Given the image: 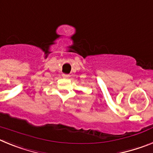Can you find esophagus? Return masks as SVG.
Segmentation results:
<instances>
[{
	"instance_id": "1",
	"label": "esophagus",
	"mask_w": 153,
	"mask_h": 153,
	"mask_svg": "<svg viewBox=\"0 0 153 153\" xmlns=\"http://www.w3.org/2000/svg\"><path fill=\"white\" fill-rule=\"evenodd\" d=\"M63 78H69V77H70V75H69V74H63Z\"/></svg>"
}]
</instances>
